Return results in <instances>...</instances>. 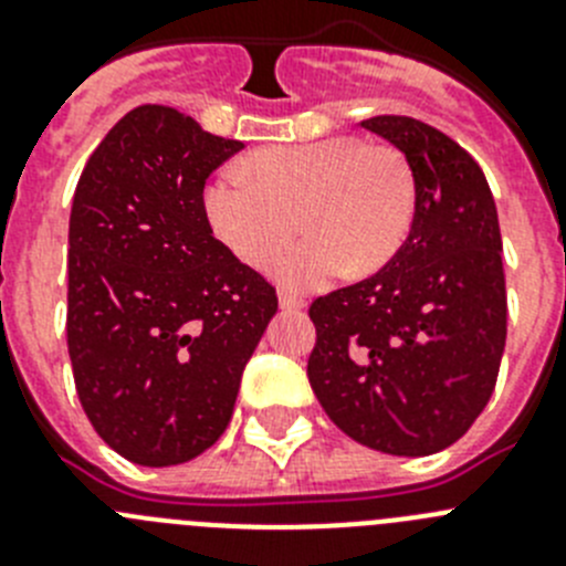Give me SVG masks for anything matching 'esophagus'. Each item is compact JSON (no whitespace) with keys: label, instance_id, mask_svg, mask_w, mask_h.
I'll use <instances>...</instances> for the list:
<instances>
[{"label":"esophagus","instance_id":"34e87169","mask_svg":"<svg viewBox=\"0 0 566 566\" xmlns=\"http://www.w3.org/2000/svg\"><path fill=\"white\" fill-rule=\"evenodd\" d=\"M280 308H283V312H300V308L306 306V300L303 297H297V294H292V292H280Z\"/></svg>","mask_w":566,"mask_h":566}]
</instances>
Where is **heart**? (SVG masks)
<instances>
[{
  "mask_svg": "<svg viewBox=\"0 0 566 566\" xmlns=\"http://www.w3.org/2000/svg\"><path fill=\"white\" fill-rule=\"evenodd\" d=\"M203 218L240 263L263 266L298 212L307 238L269 263L283 286H319L339 272L382 269L411 232L413 184L391 149L359 138L263 147L221 169L201 195Z\"/></svg>",
  "mask_w": 566,
  "mask_h": 566,
  "instance_id": "obj_1",
  "label": "heart"
}]
</instances>
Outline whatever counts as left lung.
<instances>
[{
	"mask_svg": "<svg viewBox=\"0 0 566 566\" xmlns=\"http://www.w3.org/2000/svg\"><path fill=\"white\" fill-rule=\"evenodd\" d=\"M365 129L405 155L411 232L377 274L317 297L308 382L354 442L428 457L468 433L496 388L507 339L502 232L482 167L408 115Z\"/></svg>",
	"mask_w": 566,
	"mask_h": 566,
	"instance_id": "8db88e82",
	"label": "left lung"
}]
</instances>
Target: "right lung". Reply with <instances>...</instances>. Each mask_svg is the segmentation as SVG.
I'll return each mask as SVG.
<instances>
[{"mask_svg":"<svg viewBox=\"0 0 566 566\" xmlns=\"http://www.w3.org/2000/svg\"><path fill=\"white\" fill-rule=\"evenodd\" d=\"M243 144L161 104L115 124L70 209L67 352L98 437L144 468L201 457L227 431L272 283L209 229L207 178Z\"/></svg>","mask_w":566,"mask_h":566,"instance_id":"obj_1","label":"right lung"}]
</instances>
